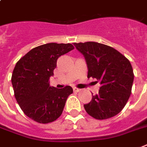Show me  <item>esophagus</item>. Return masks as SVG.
<instances>
[{"label": "esophagus", "instance_id": "obj_1", "mask_svg": "<svg viewBox=\"0 0 147 147\" xmlns=\"http://www.w3.org/2000/svg\"><path fill=\"white\" fill-rule=\"evenodd\" d=\"M73 90H74V92H78L81 91V89H80V88H76V87H75V88H73Z\"/></svg>", "mask_w": 147, "mask_h": 147}]
</instances>
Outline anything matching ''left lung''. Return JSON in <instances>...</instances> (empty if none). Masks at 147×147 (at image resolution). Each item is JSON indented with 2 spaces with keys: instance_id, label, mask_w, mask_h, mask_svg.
I'll use <instances>...</instances> for the list:
<instances>
[{
  "instance_id": "1",
  "label": "left lung",
  "mask_w": 147,
  "mask_h": 147,
  "mask_svg": "<svg viewBox=\"0 0 147 147\" xmlns=\"http://www.w3.org/2000/svg\"><path fill=\"white\" fill-rule=\"evenodd\" d=\"M85 57L88 78L99 81L98 93L84 105L86 113L96 119H106L120 113L130 96L134 74L130 61L110 46L88 41L74 43Z\"/></svg>"
}]
</instances>
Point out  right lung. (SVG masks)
<instances>
[{
	"mask_svg": "<svg viewBox=\"0 0 147 147\" xmlns=\"http://www.w3.org/2000/svg\"><path fill=\"white\" fill-rule=\"evenodd\" d=\"M74 49L71 44L48 43L34 48L16 63L11 77L14 96L24 113L39 123H49L61 116L73 92L71 86H50L57 60Z\"/></svg>",
	"mask_w": 147,
	"mask_h": 147,
	"instance_id": "1",
	"label": "right lung"
}]
</instances>
